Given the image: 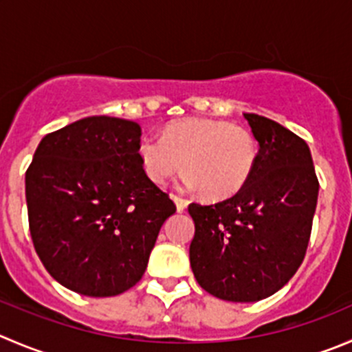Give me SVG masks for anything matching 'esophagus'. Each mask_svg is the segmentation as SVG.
Segmentation results:
<instances>
[{
  "instance_id": "1",
  "label": "esophagus",
  "mask_w": 352,
  "mask_h": 352,
  "mask_svg": "<svg viewBox=\"0 0 352 352\" xmlns=\"http://www.w3.org/2000/svg\"><path fill=\"white\" fill-rule=\"evenodd\" d=\"M172 199H173V203H175L177 211H179V213H182V211L187 208V201L182 199L180 196H173V194H172Z\"/></svg>"
}]
</instances>
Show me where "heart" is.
Returning <instances> with one entry per match:
<instances>
[{"mask_svg":"<svg viewBox=\"0 0 352 352\" xmlns=\"http://www.w3.org/2000/svg\"><path fill=\"white\" fill-rule=\"evenodd\" d=\"M138 156L151 182L162 186L184 166L187 189H199L206 199L221 201L235 196L251 179L258 144L248 129L190 117L166 125L162 138L144 135Z\"/></svg>","mask_w":352,"mask_h":352,"instance_id":"b5f03b06","label":"heart"}]
</instances>
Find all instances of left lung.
Here are the masks:
<instances>
[{"label":"left lung","mask_w":352,"mask_h":352,"mask_svg":"<svg viewBox=\"0 0 352 352\" xmlns=\"http://www.w3.org/2000/svg\"><path fill=\"white\" fill-rule=\"evenodd\" d=\"M258 141L254 172L235 196L190 203V268L211 296L254 302L280 291L305 259L318 201L311 153L277 122L244 113Z\"/></svg>","instance_id":"left-lung-1"}]
</instances>
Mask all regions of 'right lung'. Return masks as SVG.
<instances>
[{
    "mask_svg": "<svg viewBox=\"0 0 352 352\" xmlns=\"http://www.w3.org/2000/svg\"><path fill=\"white\" fill-rule=\"evenodd\" d=\"M141 127L87 117L44 135L25 173L34 248L51 277L89 298H110L144 275L160 228L175 213L146 177Z\"/></svg>",
    "mask_w": 352,
    "mask_h": 352,
    "instance_id": "right-lung-1",
    "label": "right lung"
}]
</instances>
